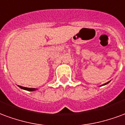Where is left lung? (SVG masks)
<instances>
[{
	"label": "left lung",
	"instance_id": "left-lung-1",
	"mask_svg": "<svg viewBox=\"0 0 125 125\" xmlns=\"http://www.w3.org/2000/svg\"><path fill=\"white\" fill-rule=\"evenodd\" d=\"M109 82H110V81H109ZM109 82H108V83H105V84H104V85H105V84H108Z\"/></svg>",
	"mask_w": 125,
	"mask_h": 125
}]
</instances>
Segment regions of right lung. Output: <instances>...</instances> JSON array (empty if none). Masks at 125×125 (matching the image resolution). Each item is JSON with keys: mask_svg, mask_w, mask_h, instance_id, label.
I'll return each mask as SVG.
<instances>
[{"mask_svg": "<svg viewBox=\"0 0 125 125\" xmlns=\"http://www.w3.org/2000/svg\"><path fill=\"white\" fill-rule=\"evenodd\" d=\"M21 89H24V90H26V91H36V89H32V88H26V87H24V86H19Z\"/></svg>", "mask_w": 125, "mask_h": 125, "instance_id": "add662e5", "label": "right lung"}]
</instances>
